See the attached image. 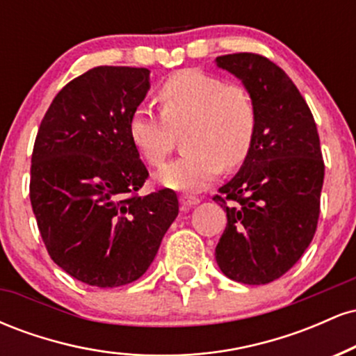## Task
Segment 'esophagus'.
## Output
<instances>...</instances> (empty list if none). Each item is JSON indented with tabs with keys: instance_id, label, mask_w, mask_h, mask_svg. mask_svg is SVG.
Wrapping results in <instances>:
<instances>
[{
	"instance_id": "1",
	"label": "esophagus",
	"mask_w": 356,
	"mask_h": 356,
	"mask_svg": "<svg viewBox=\"0 0 356 356\" xmlns=\"http://www.w3.org/2000/svg\"><path fill=\"white\" fill-rule=\"evenodd\" d=\"M181 206L184 209H191V207H194L195 204H199V197H195V195H189V194H184L181 195Z\"/></svg>"
}]
</instances>
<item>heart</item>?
<instances>
[{
    "label": "heart",
    "instance_id": "heart-1",
    "mask_svg": "<svg viewBox=\"0 0 356 356\" xmlns=\"http://www.w3.org/2000/svg\"><path fill=\"white\" fill-rule=\"evenodd\" d=\"M161 115L137 108L129 137L149 165L164 164L175 134H184L186 155L162 167L155 179L177 192H197L216 181L222 165L238 167L254 142L257 112L252 97L239 85H226L199 70L170 75L157 92Z\"/></svg>",
    "mask_w": 356,
    "mask_h": 356
}]
</instances>
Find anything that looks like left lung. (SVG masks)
<instances>
[{
  "label": "left lung",
  "mask_w": 356,
  "mask_h": 356,
  "mask_svg": "<svg viewBox=\"0 0 356 356\" xmlns=\"http://www.w3.org/2000/svg\"><path fill=\"white\" fill-rule=\"evenodd\" d=\"M216 65L241 80L257 112L248 157L214 197L227 214L216 261L232 281L266 284L295 266L316 231L325 177L320 137L305 99L276 63L234 53Z\"/></svg>",
  "instance_id": "left-lung-1"
}]
</instances>
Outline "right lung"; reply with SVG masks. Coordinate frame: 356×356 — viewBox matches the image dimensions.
I'll return each instance as SVG.
<instances>
[{"mask_svg": "<svg viewBox=\"0 0 356 356\" xmlns=\"http://www.w3.org/2000/svg\"><path fill=\"white\" fill-rule=\"evenodd\" d=\"M150 72L97 67L60 90L31 155L30 199L48 254L75 280L117 288L140 277L179 214L174 191L137 195L147 172L129 120Z\"/></svg>", "mask_w": 356, "mask_h": 356, "instance_id": "add662e5", "label": "right lung"}]
</instances>
